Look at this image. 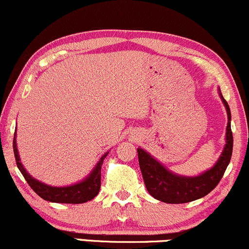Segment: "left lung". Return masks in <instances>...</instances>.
<instances>
[{
    "label": "left lung",
    "instance_id": "left-lung-1",
    "mask_svg": "<svg viewBox=\"0 0 249 249\" xmlns=\"http://www.w3.org/2000/svg\"><path fill=\"white\" fill-rule=\"evenodd\" d=\"M219 95L225 105L227 118H229L226 128V144H225L221 156L210 170L196 177L180 176L168 170L165 166H163L159 160H155L142 148L137 149L140 169H141L145 188L155 199L168 204L189 203V201L199 199L209 195L223 178L232 157L233 135L231 130L230 106L220 90H219Z\"/></svg>",
    "mask_w": 249,
    "mask_h": 249
}]
</instances>
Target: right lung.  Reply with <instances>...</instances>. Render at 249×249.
Returning <instances> with one entry per match:
<instances>
[{"mask_svg":"<svg viewBox=\"0 0 249 249\" xmlns=\"http://www.w3.org/2000/svg\"><path fill=\"white\" fill-rule=\"evenodd\" d=\"M13 145L17 168L19 169L20 174L25 178V180L31 186V189L44 200L61 204H83L89 200H92L99 194V190H100L101 186V165L108 153L102 155L101 159L96 163L95 168L84 180L70 186H61V188L59 186V188H57V186H50L39 182L36 178L30 176L29 172L25 170L24 166L20 163L18 151H17L16 131H15Z\"/></svg>","mask_w":249,"mask_h":249,"instance_id":"1","label":"right lung"}]
</instances>
